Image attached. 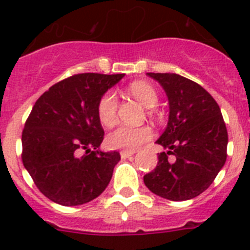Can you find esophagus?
<instances>
[{
  "label": "esophagus",
  "mask_w": 250,
  "mask_h": 250,
  "mask_svg": "<svg viewBox=\"0 0 250 250\" xmlns=\"http://www.w3.org/2000/svg\"><path fill=\"white\" fill-rule=\"evenodd\" d=\"M134 152L135 151H126V150H123V151H120V156L123 159H126L130 158L131 155H134Z\"/></svg>",
  "instance_id": "34e87169"
}]
</instances>
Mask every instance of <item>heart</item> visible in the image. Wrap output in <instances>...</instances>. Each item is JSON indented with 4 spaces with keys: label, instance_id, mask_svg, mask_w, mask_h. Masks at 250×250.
I'll return each instance as SVG.
<instances>
[{
    "label": "heart",
    "instance_id": "b5f03b06",
    "mask_svg": "<svg viewBox=\"0 0 250 250\" xmlns=\"http://www.w3.org/2000/svg\"><path fill=\"white\" fill-rule=\"evenodd\" d=\"M129 92L138 99L145 107H154L158 104L159 96L155 89L144 81H134L129 85ZM118 112V96L114 91H107L98 103V116L103 125L110 126L115 123ZM152 138V130L149 126L131 127L120 125L106 136V145L110 149H120L134 151Z\"/></svg>",
    "mask_w": 250,
    "mask_h": 250
}]
</instances>
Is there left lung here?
<instances>
[{"instance_id":"obj_1","label":"left lung","mask_w":250,"mask_h":250,"mask_svg":"<svg viewBox=\"0 0 250 250\" xmlns=\"http://www.w3.org/2000/svg\"><path fill=\"white\" fill-rule=\"evenodd\" d=\"M169 100V121L156 140L164 147L144 176L164 199L189 200L207 190L227 160L228 132L219 105L199 83L178 74H154Z\"/></svg>"}]
</instances>
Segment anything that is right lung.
<instances>
[{"label":"right lung","instance_id":"obj_1","mask_svg":"<svg viewBox=\"0 0 250 250\" xmlns=\"http://www.w3.org/2000/svg\"><path fill=\"white\" fill-rule=\"evenodd\" d=\"M124 76L74 75L51 86L35 103L22 131V163L52 202L85 204L109 185L120 154L99 150L104 129L98 103Z\"/></svg>","mask_w":250,"mask_h":250}]
</instances>
